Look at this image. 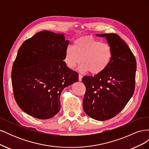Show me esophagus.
Returning a JSON list of instances; mask_svg holds the SVG:
<instances>
[{"instance_id":"1","label":"esophagus","mask_w":149,"mask_h":149,"mask_svg":"<svg viewBox=\"0 0 149 149\" xmlns=\"http://www.w3.org/2000/svg\"><path fill=\"white\" fill-rule=\"evenodd\" d=\"M82 78H83V76L81 74H79V81H81Z\"/></svg>"}]
</instances>
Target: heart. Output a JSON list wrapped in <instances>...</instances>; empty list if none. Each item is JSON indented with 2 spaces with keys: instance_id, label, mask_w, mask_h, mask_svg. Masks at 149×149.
<instances>
[{
  "instance_id": "heart-1",
  "label": "heart",
  "mask_w": 149,
  "mask_h": 149,
  "mask_svg": "<svg viewBox=\"0 0 149 149\" xmlns=\"http://www.w3.org/2000/svg\"><path fill=\"white\" fill-rule=\"evenodd\" d=\"M113 50L106 42H101L90 36L76 39L73 45L65 50L64 61L67 66L74 69L81 62V69L96 74L101 73L111 61Z\"/></svg>"
}]
</instances>
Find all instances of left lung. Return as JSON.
I'll list each match as a JSON object with an SVG mask.
<instances>
[{
    "mask_svg": "<svg viewBox=\"0 0 149 149\" xmlns=\"http://www.w3.org/2000/svg\"><path fill=\"white\" fill-rule=\"evenodd\" d=\"M96 35L106 38L113 55L102 73L82 78L86 86L83 109L91 118L106 120L118 114L132 96L137 63L132 51L118 34Z\"/></svg>",
    "mask_w": 149,
    "mask_h": 149,
    "instance_id": "obj_1",
    "label": "left lung"
}]
</instances>
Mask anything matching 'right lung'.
<instances>
[{"mask_svg": "<svg viewBox=\"0 0 149 149\" xmlns=\"http://www.w3.org/2000/svg\"><path fill=\"white\" fill-rule=\"evenodd\" d=\"M68 44L63 34L44 30L20 46L12 84L16 102L26 114L40 119L53 118L60 109L63 89L78 81V73L63 61Z\"/></svg>", "mask_w": 149, "mask_h": 149, "instance_id": "add662e5", "label": "right lung"}]
</instances>
